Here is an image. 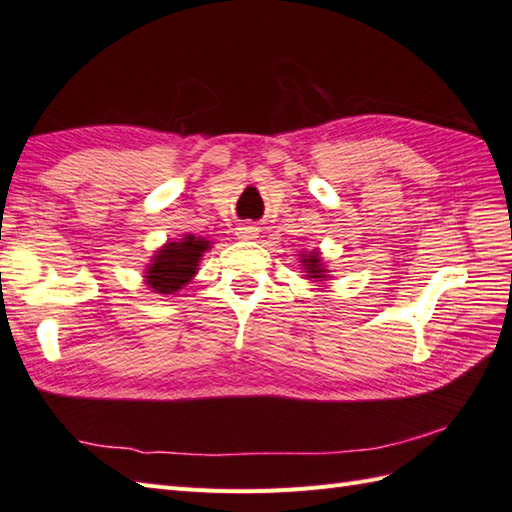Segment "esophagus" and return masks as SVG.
<instances>
[{
    "label": "esophagus",
    "mask_w": 512,
    "mask_h": 512,
    "mask_svg": "<svg viewBox=\"0 0 512 512\" xmlns=\"http://www.w3.org/2000/svg\"><path fill=\"white\" fill-rule=\"evenodd\" d=\"M259 235V228L253 224H242L237 228V237L239 239H255Z\"/></svg>",
    "instance_id": "esophagus-1"
}]
</instances>
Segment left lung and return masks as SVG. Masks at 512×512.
<instances>
[{
	"instance_id": "left-lung-1",
	"label": "left lung",
	"mask_w": 512,
	"mask_h": 512,
	"mask_svg": "<svg viewBox=\"0 0 512 512\" xmlns=\"http://www.w3.org/2000/svg\"><path fill=\"white\" fill-rule=\"evenodd\" d=\"M301 264L306 266V273H308L306 277L319 279V281L325 277V270H323V266H321V257H319L317 250H314V253H310V255H303Z\"/></svg>"
}]
</instances>
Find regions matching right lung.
<instances>
[{
	"mask_svg": "<svg viewBox=\"0 0 512 512\" xmlns=\"http://www.w3.org/2000/svg\"><path fill=\"white\" fill-rule=\"evenodd\" d=\"M206 248H209V242L193 235L182 237L180 242H169L158 250L154 262H151L147 270V284L162 295H173L184 284H189Z\"/></svg>",
	"mask_w": 512,
	"mask_h": 512,
	"instance_id": "add662e5",
	"label": "right lung"
}]
</instances>
